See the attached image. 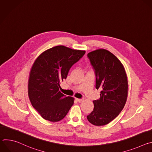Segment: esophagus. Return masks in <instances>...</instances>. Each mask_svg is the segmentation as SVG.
Here are the masks:
<instances>
[{
	"label": "esophagus",
	"instance_id": "esophagus-1",
	"mask_svg": "<svg viewBox=\"0 0 152 152\" xmlns=\"http://www.w3.org/2000/svg\"><path fill=\"white\" fill-rule=\"evenodd\" d=\"M76 100L77 102H80L82 101V99H77V98H76Z\"/></svg>",
	"mask_w": 152,
	"mask_h": 152
}]
</instances>
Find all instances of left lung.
Wrapping results in <instances>:
<instances>
[{
  "instance_id": "obj_1",
  "label": "left lung",
  "mask_w": 152,
  "mask_h": 152,
  "mask_svg": "<svg viewBox=\"0 0 152 152\" xmlns=\"http://www.w3.org/2000/svg\"><path fill=\"white\" fill-rule=\"evenodd\" d=\"M94 70L96 88L100 98L94 100V110L87 115L90 123L104 126L116 118L126 104L128 82L123 65L111 52L100 49L88 53Z\"/></svg>"
}]
</instances>
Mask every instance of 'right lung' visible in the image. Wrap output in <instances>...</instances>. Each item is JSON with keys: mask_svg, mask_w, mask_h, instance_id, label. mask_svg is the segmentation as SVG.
<instances>
[{"mask_svg": "<svg viewBox=\"0 0 152 152\" xmlns=\"http://www.w3.org/2000/svg\"><path fill=\"white\" fill-rule=\"evenodd\" d=\"M85 53L57 46L42 52L35 61L29 73L28 96L32 106L44 119L57 122L69 111L74 98L61 93L59 83Z\"/></svg>", "mask_w": 152, "mask_h": 152, "instance_id": "1", "label": "right lung"}]
</instances>
